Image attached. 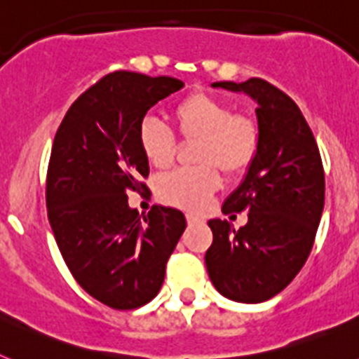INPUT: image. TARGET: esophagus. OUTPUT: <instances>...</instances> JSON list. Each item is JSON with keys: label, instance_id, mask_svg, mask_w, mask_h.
<instances>
[{"label": "esophagus", "instance_id": "obj_1", "mask_svg": "<svg viewBox=\"0 0 359 359\" xmlns=\"http://www.w3.org/2000/svg\"><path fill=\"white\" fill-rule=\"evenodd\" d=\"M187 223L189 224H196V223H201V219L194 214H187Z\"/></svg>", "mask_w": 359, "mask_h": 359}]
</instances>
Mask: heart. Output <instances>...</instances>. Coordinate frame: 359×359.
<instances>
[{"mask_svg": "<svg viewBox=\"0 0 359 359\" xmlns=\"http://www.w3.org/2000/svg\"><path fill=\"white\" fill-rule=\"evenodd\" d=\"M172 120L185 140H198L194 161L199 167L182 169L158 182V194L165 203L187 210H201L208 205L221 177L239 176L248 169L259 149V128L248 115H233L231 106L214 95H189L172 107ZM138 144L145 160L167 169L176 156V138L154 118L142 120Z\"/></svg>", "mask_w": 359, "mask_h": 359, "instance_id": "heart-1", "label": "heart"}]
</instances>
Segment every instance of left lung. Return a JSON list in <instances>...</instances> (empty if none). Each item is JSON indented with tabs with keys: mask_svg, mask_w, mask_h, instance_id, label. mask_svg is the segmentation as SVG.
Instances as JSON below:
<instances>
[{
	"mask_svg": "<svg viewBox=\"0 0 359 359\" xmlns=\"http://www.w3.org/2000/svg\"><path fill=\"white\" fill-rule=\"evenodd\" d=\"M257 102V156L223 214L248 212L239 230L210 219L214 241L205 264L215 290L233 302L259 304L280 293L306 264L325 199L318 145L302 111L262 79L214 82Z\"/></svg>",
	"mask_w": 359,
	"mask_h": 359,
	"instance_id": "obj_1",
	"label": "left lung"
}]
</instances>
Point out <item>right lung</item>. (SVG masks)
<instances>
[{"instance_id": "1", "label": "right lung", "mask_w": 359, "mask_h": 359, "mask_svg": "<svg viewBox=\"0 0 359 359\" xmlns=\"http://www.w3.org/2000/svg\"><path fill=\"white\" fill-rule=\"evenodd\" d=\"M183 86L165 75L109 73L72 104L57 129L46 176L50 226L75 280L113 309L156 297L185 231L176 208L154 205L140 215L128 203V190L145 189L140 177L149 176L142 120Z\"/></svg>"}]
</instances>
